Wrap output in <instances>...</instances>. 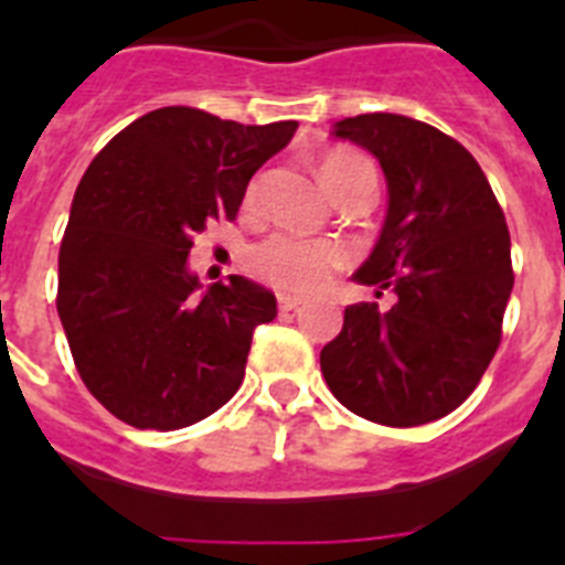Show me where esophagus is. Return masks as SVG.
I'll return each instance as SVG.
<instances>
[{"mask_svg": "<svg viewBox=\"0 0 565 565\" xmlns=\"http://www.w3.org/2000/svg\"><path fill=\"white\" fill-rule=\"evenodd\" d=\"M302 302H306V299L297 297V294H279V308H282V311H297Z\"/></svg>", "mask_w": 565, "mask_h": 565, "instance_id": "1", "label": "esophagus"}]
</instances>
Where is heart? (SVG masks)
Segmentation results:
<instances>
[{
	"label": "heart",
	"instance_id": "b5f03b06",
	"mask_svg": "<svg viewBox=\"0 0 565 565\" xmlns=\"http://www.w3.org/2000/svg\"><path fill=\"white\" fill-rule=\"evenodd\" d=\"M362 174H373V169L367 158L353 149H331L319 161V181L331 198H337ZM254 194H257V183L248 186V201H254ZM344 259H348V252L337 243L297 237V234H271L248 254L254 271L268 279L274 288L288 294H311L326 288L333 271L344 266Z\"/></svg>",
	"mask_w": 565,
	"mask_h": 565
}]
</instances>
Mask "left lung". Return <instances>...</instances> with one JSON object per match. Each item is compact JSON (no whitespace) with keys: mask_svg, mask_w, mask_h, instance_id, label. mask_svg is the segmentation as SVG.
Here are the masks:
<instances>
[{"mask_svg":"<svg viewBox=\"0 0 565 565\" xmlns=\"http://www.w3.org/2000/svg\"><path fill=\"white\" fill-rule=\"evenodd\" d=\"M367 149L387 181V214L371 257L353 274L396 306L344 308L319 353L333 396L356 416L418 427L476 391L501 344L512 294L509 228L487 174L450 135L396 113L333 124Z\"/></svg>","mask_w":565,"mask_h":565,"instance_id":"obj_1","label":"left lung"}]
</instances>
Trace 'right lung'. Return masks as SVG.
Segmentation results:
<instances>
[{"instance_id":"add662e5","label":"right lung","mask_w":565,"mask_h":565,"mask_svg":"<svg viewBox=\"0 0 565 565\" xmlns=\"http://www.w3.org/2000/svg\"><path fill=\"white\" fill-rule=\"evenodd\" d=\"M297 121L237 124L161 107L115 135L76 189L58 252V319L87 391L138 430L221 411L277 297L232 274L203 288L194 234L234 221L248 181Z\"/></svg>"}]
</instances>
